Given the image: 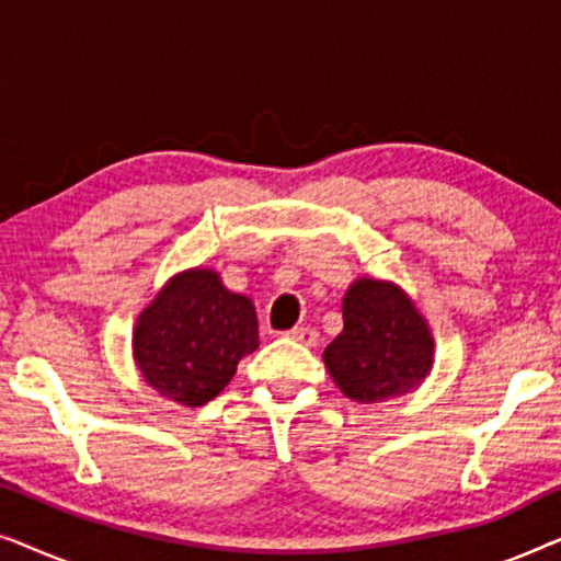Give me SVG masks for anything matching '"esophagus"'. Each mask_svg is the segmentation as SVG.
Segmentation results:
<instances>
[{"instance_id":"34e87169","label":"esophagus","mask_w":561,"mask_h":561,"mask_svg":"<svg viewBox=\"0 0 561 561\" xmlns=\"http://www.w3.org/2000/svg\"><path fill=\"white\" fill-rule=\"evenodd\" d=\"M288 336L294 342L306 344V347H313V344H319V332H317V329H311V327H294L288 332Z\"/></svg>"}]
</instances>
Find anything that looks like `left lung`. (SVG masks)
Returning <instances> with one entry per match:
<instances>
[{
    "label": "left lung",
    "mask_w": 561,
    "mask_h": 561,
    "mask_svg": "<svg viewBox=\"0 0 561 561\" xmlns=\"http://www.w3.org/2000/svg\"><path fill=\"white\" fill-rule=\"evenodd\" d=\"M342 317L344 329L324 350V365L352 401L378 403L403 396L432 370V332L393 283H352Z\"/></svg>",
    "instance_id": "1"
}]
</instances>
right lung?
I'll return each instance as SVG.
<instances>
[{"label":"right lung","instance_id":"obj_1","mask_svg":"<svg viewBox=\"0 0 561 561\" xmlns=\"http://www.w3.org/2000/svg\"><path fill=\"white\" fill-rule=\"evenodd\" d=\"M257 344L255 306L214 271L175 275L140 313L133 340L142 378L191 409L219 396Z\"/></svg>","mask_w":561,"mask_h":561}]
</instances>
